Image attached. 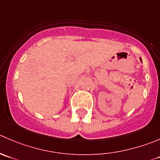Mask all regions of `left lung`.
Here are the masks:
<instances>
[{
    "label": "left lung",
    "instance_id": "8db88e82",
    "mask_svg": "<svg viewBox=\"0 0 160 160\" xmlns=\"http://www.w3.org/2000/svg\"><path fill=\"white\" fill-rule=\"evenodd\" d=\"M141 60H142V59H141Z\"/></svg>",
    "mask_w": 160,
    "mask_h": 160
}]
</instances>
